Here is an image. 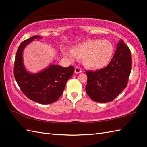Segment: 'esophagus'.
Masks as SVG:
<instances>
[{"label": "esophagus", "instance_id": "esophagus-1", "mask_svg": "<svg viewBox=\"0 0 147 147\" xmlns=\"http://www.w3.org/2000/svg\"><path fill=\"white\" fill-rule=\"evenodd\" d=\"M82 69L80 68V67H75V69H74V73H75L76 74H79V73H82Z\"/></svg>", "mask_w": 147, "mask_h": 147}]
</instances>
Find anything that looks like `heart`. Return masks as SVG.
<instances>
[{"label": "heart", "mask_w": 147, "mask_h": 147, "mask_svg": "<svg viewBox=\"0 0 147 147\" xmlns=\"http://www.w3.org/2000/svg\"><path fill=\"white\" fill-rule=\"evenodd\" d=\"M114 52L112 43L108 40L93 39L76 45L73 50H65L64 53L71 59H85L88 67L99 69L111 61Z\"/></svg>", "instance_id": "b5f03b06"}]
</instances>
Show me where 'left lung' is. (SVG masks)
Here are the masks:
<instances>
[{"label": "left lung", "mask_w": 147, "mask_h": 147, "mask_svg": "<svg viewBox=\"0 0 147 147\" xmlns=\"http://www.w3.org/2000/svg\"><path fill=\"white\" fill-rule=\"evenodd\" d=\"M131 69V52L120 39L112 59L106 67L88 71L86 91L92 100L106 103L113 100L127 86Z\"/></svg>", "instance_id": "left-lung-1"}]
</instances>
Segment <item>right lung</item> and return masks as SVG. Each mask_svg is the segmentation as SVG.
Returning <instances> with one entry per match:
<instances>
[{
	"instance_id": "1",
	"label": "right lung",
	"mask_w": 147,
	"mask_h": 147,
	"mask_svg": "<svg viewBox=\"0 0 147 147\" xmlns=\"http://www.w3.org/2000/svg\"><path fill=\"white\" fill-rule=\"evenodd\" d=\"M41 38L39 36H34L20 44L15 58L14 76L22 92L29 99L41 104H49L60 97L67 82L74 73V68L73 66L65 68L51 64L38 73L27 71L23 63L24 49L35 39Z\"/></svg>"
}]
</instances>
